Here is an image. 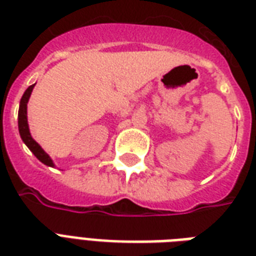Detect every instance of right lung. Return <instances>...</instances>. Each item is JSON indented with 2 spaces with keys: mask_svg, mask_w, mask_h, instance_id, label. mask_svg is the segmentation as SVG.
<instances>
[{
  "mask_svg": "<svg viewBox=\"0 0 256 256\" xmlns=\"http://www.w3.org/2000/svg\"><path fill=\"white\" fill-rule=\"evenodd\" d=\"M34 85H30L29 88L25 90V93L21 97V101H20V110H18V130L20 134H21V138L22 142L26 144V146L29 150L34 154V156L37 159L44 163L45 166H49V167H54L52 159L49 158L46 152L40 146V144L36 140H33L30 132H29V126H28V116H26V110H28V101H29V97L32 94V90L34 88Z\"/></svg>",
  "mask_w": 256,
  "mask_h": 256,
  "instance_id": "right-lung-1",
  "label": "right lung"
}]
</instances>
